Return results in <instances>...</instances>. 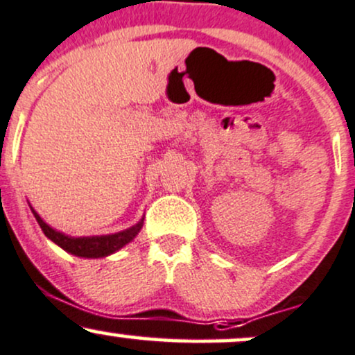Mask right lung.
<instances>
[{
    "label": "right lung",
    "mask_w": 355,
    "mask_h": 355,
    "mask_svg": "<svg viewBox=\"0 0 355 355\" xmlns=\"http://www.w3.org/2000/svg\"><path fill=\"white\" fill-rule=\"evenodd\" d=\"M32 209V207H30ZM35 219H37L38 224H40L42 231L44 234L52 239L53 243L58 244L62 249L70 252V254L80 256V258H104V256L112 254L118 249H121L124 244H128L130 241L135 239V236L138 234L139 229L143 225V219L141 222L133 225V227L126 229V231L116 232V234H109V236H94V237H69L62 232L55 231V229L50 227L49 224H45L42 220V217L38 216L37 212L32 209Z\"/></svg>",
    "instance_id": "1"
}]
</instances>
